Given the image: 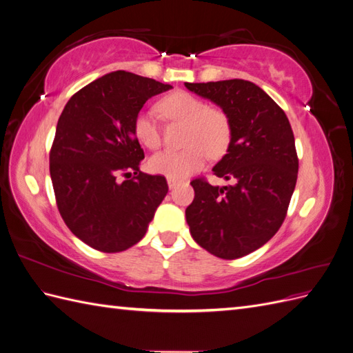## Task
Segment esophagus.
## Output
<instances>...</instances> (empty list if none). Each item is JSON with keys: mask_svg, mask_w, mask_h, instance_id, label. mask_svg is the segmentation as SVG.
<instances>
[{"mask_svg": "<svg viewBox=\"0 0 353 353\" xmlns=\"http://www.w3.org/2000/svg\"><path fill=\"white\" fill-rule=\"evenodd\" d=\"M178 184H179V179H175V178H168V185H169V188H175Z\"/></svg>", "mask_w": 353, "mask_h": 353, "instance_id": "34e87169", "label": "esophagus"}]
</instances>
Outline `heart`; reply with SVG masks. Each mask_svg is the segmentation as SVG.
<instances>
[{"mask_svg": "<svg viewBox=\"0 0 353 353\" xmlns=\"http://www.w3.org/2000/svg\"><path fill=\"white\" fill-rule=\"evenodd\" d=\"M165 119L187 126L181 152H162L148 159L153 174L168 178H185L205 166L208 157H221L227 153L232 138L231 119L225 110L210 105L194 94L175 91L157 103ZM134 135L150 150L162 144L159 125L152 113L140 112L134 119Z\"/></svg>", "mask_w": 353, "mask_h": 353, "instance_id": "b5f03b06", "label": "heart"}]
</instances>
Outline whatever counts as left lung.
I'll list each match as a JSON object with an SVG mask.
<instances>
[{
    "label": "left lung",
    "instance_id": "obj_1",
    "mask_svg": "<svg viewBox=\"0 0 353 353\" xmlns=\"http://www.w3.org/2000/svg\"><path fill=\"white\" fill-rule=\"evenodd\" d=\"M185 87L218 104L232 125L227 154L212 170L234 184L191 181L194 200L185 209L191 237L221 259L243 258L270 241L285 219L299 170L290 122L253 82H185Z\"/></svg>",
    "mask_w": 353,
    "mask_h": 353
}]
</instances>
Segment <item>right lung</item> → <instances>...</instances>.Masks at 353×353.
<instances>
[{
	"mask_svg": "<svg viewBox=\"0 0 353 353\" xmlns=\"http://www.w3.org/2000/svg\"><path fill=\"white\" fill-rule=\"evenodd\" d=\"M170 88L116 70L74 92L59 117L50 152L57 208L68 228L95 250L132 248L168 193L165 176L140 170L144 152L134 119L148 99Z\"/></svg>",
	"mask_w": 353,
	"mask_h": 353,
	"instance_id": "1",
	"label": "right lung"
}]
</instances>
